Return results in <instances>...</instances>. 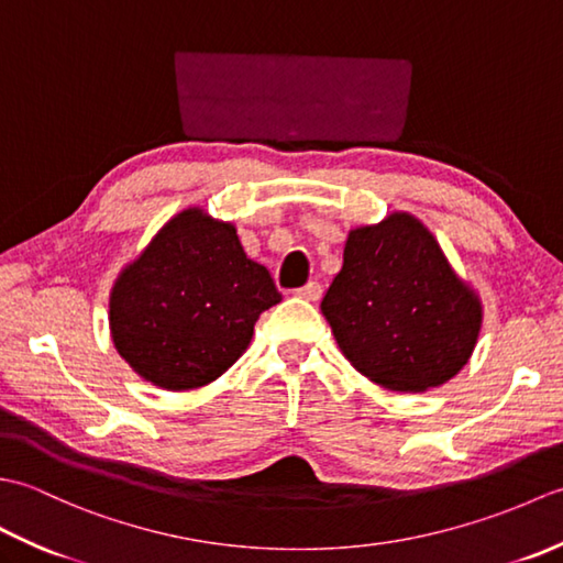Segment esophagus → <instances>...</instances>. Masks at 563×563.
Wrapping results in <instances>:
<instances>
[{"label":"esophagus","mask_w":563,"mask_h":563,"mask_svg":"<svg viewBox=\"0 0 563 563\" xmlns=\"http://www.w3.org/2000/svg\"><path fill=\"white\" fill-rule=\"evenodd\" d=\"M297 297H302V300H309V302H317L321 297V285L317 280H309L307 285H302V288L295 290Z\"/></svg>","instance_id":"obj_1"}]
</instances>
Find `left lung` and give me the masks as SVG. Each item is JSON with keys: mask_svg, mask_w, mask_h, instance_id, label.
<instances>
[{"mask_svg": "<svg viewBox=\"0 0 563 563\" xmlns=\"http://www.w3.org/2000/svg\"><path fill=\"white\" fill-rule=\"evenodd\" d=\"M321 312L357 373L391 391L445 385L470 361L482 329L479 297L406 212L349 234Z\"/></svg>", "mask_w": 563, "mask_h": 563, "instance_id": "1", "label": "left lung"}]
</instances>
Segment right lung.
Segmentation results:
<instances>
[{"mask_svg": "<svg viewBox=\"0 0 563 563\" xmlns=\"http://www.w3.org/2000/svg\"><path fill=\"white\" fill-rule=\"evenodd\" d=\"M278 302L271 273L246 258L234 224L188 208L118 275L111 336L152 385L196 389L239 361L261 312Z\"/></svg>", "mask_w": 563, "mask_h": 563, "instance_id": "add662e5", "label": "right lung"}]
</instances>
